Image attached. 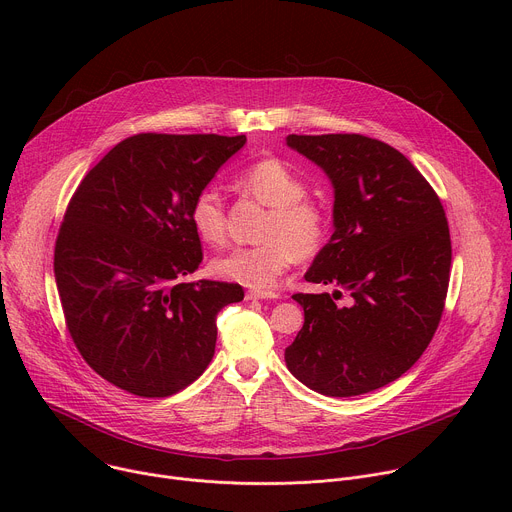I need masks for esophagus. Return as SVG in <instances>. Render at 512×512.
Masks as SVG:
<instances>
[{"label": "esophagus", "mask_w": 512, "mask_h": 512, "mask_svg": "<svg viewBox=\"0 0 512 512\" xmlns=\"http://www.w3.org/2000/svg\"><path fill=\"white\" fill-rule=\"evenodd\" d=\"M247 300H273L277 298L275 291H259V289H249L247 291Z\"/></svg>", "instance_id": "esophagus-1"}]
</instances>
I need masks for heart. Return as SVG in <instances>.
<instances>
[{
  "instance_id": "b5f03b06",
  "label": "heart",
  "mask_w": 512,
  "mask_h": 512,
  "mask_svg": "<svg viewBox=\"0 0 512 512\" xmlns=\"http://www.w3.org/2000/svg\"><path fill=\"white\" fill-rule=\"evenodd\" d=\"M241 192L271 206L261 231L265 243L235 247L212 261L216 277L253 289H267L298 259L316 257L328 243L330 216L308 200L306 182L283 162H255L237 180ZM188 218L194 233L208 245H223L227 237L225 202L216 188H202L190 202Z\"/></svg>"
}]
</instances>
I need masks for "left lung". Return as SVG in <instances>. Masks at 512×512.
<instances>
[{
	"label": "left lung",
	"mask_w": 512,
	"mask_h": 512,
	"mask_svg": "<svg viewBox=\"0 0 512 512\" xmlns=\"http://www.w3.org/2000/svg\"><path fill=\"white\" fill-rule=\"evenodd\" d=\"M334 186V233L306 281L340 285L296 294L304 328L285 348L287 369L328 397L381 389L407 373L446 306L452 241L440 196L389 143L360 133L287 135Z\"/></svg>",
	"instance_id": "8db88e82"
}]
</instances>
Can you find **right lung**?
<instances>
[{"instance_id": "obj_1", "label": "right lung", "mask_w": 512, "mask_h": 512, "mask_svg": "<svg viewBox=\"0 0 512 512\" xmlns=\"http://www.w3.org/2000/svg\"><path fill=\"white\" fill-rule=\"evenodd\" d=\"M245 135L137 133L83 178L54 247L68 334L89 367L137 397H170L214 356L216 316L239 283L198 279L188 208Z\"/></svg>"}]
</instances>
